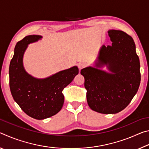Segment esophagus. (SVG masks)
Instances as JSON below:
<instances>
[{
    "mask_svg": "<svg viewBox=\"0 0 149 149\" xmlns=\"http://www.w3.org/2000/svg\"><path fill=\"white\" fill-rule=\"evenodd\" d=\"M85 66H86V63H85V62H80L78 64V68H79V70L83 69Z\"/></svg>",
    "mask_w": 149,
    "mask_h": 149,
    "instance_id": "34e87169",
    "label": "esophagus"
}]
</instances>
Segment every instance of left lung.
Masks as SVG:
<instances>
[{"label":"left lung","mask_w":149,"mask_h":149,"mask_svg":"<svg viewBox=\"0 0 149 149\" xmlns=\"http://www.w3.org/2000/svg\"><path fill=\"white\" fill-rule=\"evenodd\" d=\"M112 46L102 45L94 66L81 70L91 109L101 114L123 110L137 93L141 82L140 62L133 38L120 30L108 31ZM106 65L110 72L100 69Z\"/></svg>","instance_id":"left-lung-1"}]
</instances>
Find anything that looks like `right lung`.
<instances>
[{
    "instance_id": "obj_1",
    "label": "right lung",
    "mask_w": 149,
    "mask_h": 149,
    "mask_svg": "<svg viewBox=\"0 0 149 149\" xmlns=\"http://www.w3.org/2000/svg\"><path fill=\"white\" fill-rule=\"evenodd\" d=\"M42 39L41 35H28L17 42L9 67L10 89L13 99L29 116L44 120L56 114L64 102L62 91L79 73L77 66L38 79L29 75L23 64L28 45Z\"/></svg>"
}]
</instances>
